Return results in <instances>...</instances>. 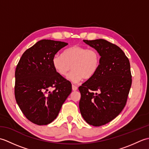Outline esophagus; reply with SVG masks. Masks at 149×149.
Returning a JSON list of instances; mask_svg holds the SVG:
<instances>
[{
  "label": "esophagus",
  "instance_id": "esophagus-1",
  "mask_svg": "<svg viewBox=\"0 0 149 149\" xmlns=\"http://www.w3.org/2000/svg\"><path fill=\"white\" fill-rule=\"evenodd\" d=\"M77 90V87L75 86V85H72V90L73 91H76Z\"/></svg>",
  "mask_w": 149,
  "mask_h": 149
}]
</instances>
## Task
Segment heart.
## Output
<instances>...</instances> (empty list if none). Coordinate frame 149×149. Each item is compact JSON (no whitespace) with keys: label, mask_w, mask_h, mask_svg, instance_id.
<instances>
[{"label":"heart","mask_w":149,"mask_h":149,"mask_svg":"<svg viewBox=\"0 0 149 149\" xmlns=\"http://www.w3.org/2000/svg\"><path fill=\"white\" fill-rule=\"evenodd\" d=\"M100 56L96 50L86 47L74 45L63 51L62 55L56 54L52 60L55 70L61 76H65L72 69L67 79L77 83L83 79H90L99 68Z\"/></svg>","instance_id":"obj_1"}]
</instances>
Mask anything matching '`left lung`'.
Segmentation results:
<instances>
[{
  "label": "left lung",
  "instance_id": "8db88e82",
  "mask_svg": "<svg viewBox=\"0 0 149 149\" xmlns=\"http://www.w3.org/2000/svg\"><path fill=\"white\" fill-rule=\"evenodd\" d=\"M83 42L100 56L96 74L79 87L81 115L97 127L111 121L125 107L132 84L130 63L120 47L105 40Z\"/></svg>",
  "mask_w": 149,
  "mask_h": 149
}]
</instances>
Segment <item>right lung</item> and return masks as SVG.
Segmentation results:
<instances>
[{
  "mask_svg": "<svg viewBox=\"0 0 149 149\" xmlns=\"http://www.w3.org/2000/svg\"><path fill=\"white\" fill-rule=\"evenodd\" d=\"M67 43L42 40L22 54L15 70V95L26 118L47 125L56 118L72 84L54 68L52 60Z\"/></svg>",
  "mask_w": 149,
  "mask_h": 149,
  "instance_id": "right-lung-1",
  "label": "right lung"
}]
</instances>
